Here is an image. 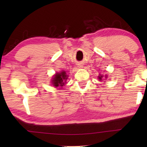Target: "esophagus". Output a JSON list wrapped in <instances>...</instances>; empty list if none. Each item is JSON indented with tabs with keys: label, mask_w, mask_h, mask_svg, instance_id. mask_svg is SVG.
<instances>
[{
	"label": "esophagus",
	"mask_w": 147,
	"mask_h": 147,
	"mask_svg": "<svg viewBox=\"0 0 147 147\" xmlns=\"http://www.w3.org/2000/svg\"><path fill=\"white\" fill-rule=\"evenodd\" d=\"M78 67H79L80 68H82L83 67V65H81V64H79L78 65Z\"/></svg>",
	"instance_id": "obj_1"
}]
</instances>
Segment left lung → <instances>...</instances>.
Masks as SVG:
<instances>
[{
  "instance_id": "8db88e82",
  "label": "left lung",
  "mask_w": 147,
  "mask_h": 147,
  "mask_svg": "<svg viewBox=\"0 0 147 147\" xmlns=\"http://www.w3.org/2000/svg\"><path fill=\"white\" fill-rule=\"evenodd\" d=\"M103 77H104V76L102 75V74H99V76H98V80L100 81H101V80H103ZM105 78H107V75H105Z\"/></svg>"
}]
</instances>
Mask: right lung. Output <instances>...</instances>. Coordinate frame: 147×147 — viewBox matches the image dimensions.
<instances>
[{
	"label": "right lung",
	"instance_id": "right-lung-1",
	"mask_svg": "<svg viewBox=\"0 0 147 147\" xmlns=\"http://www.w3.org/2000/svg\"><path fill=\"white\" fill-rule=\"evenodd\" d=\"M68 75H67L66 72L62 71L61 73H57L54 76L52 80V84L53 85L57 88V87H63L65 84L66 83L67 80Z\"/></svg>",
	"mask_w": 147,
	"mask_h": 147
}]
</instances>
